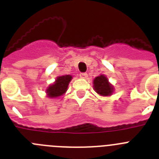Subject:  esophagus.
I'll return each mask as SVG.
<instances>
[{"label":"esophagus","instance_id":"1","mask_svg":"<svg viewBox=\"0 0 159 159\" xmlns=\"http://www.w3.org/2000/svg\"><path fill=\"white\" fill-rule=\"evenodd\" d=\"M80 76L83 79H87L88 78V74L86 72H82L80 74Z\"/></svg>","mask_w":159,"mask_h":159}]
</instances>
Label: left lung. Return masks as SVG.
Here are the masks:
<instances>
[{
	"mask_svg": "<svg viewBox=\"0 0 159 159\" xmlns=\"http://www.w3.org/2000/svg\"><path fill=\"white\" fill-rule=\"evenodd\" d=\"M94 89L98 94L103 96L111 95L113 92V87L109 84L107 79L103 75L97 76L94 80Z\"/></svg>",
	"mask_w": 159,
	"mask_h": 159,
	"instance_id": "left-lung-1",
	"label": "left lung"
}]
</instances>
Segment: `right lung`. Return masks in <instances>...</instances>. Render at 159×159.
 Here are the masks:
<instances>
[{"instance_id": "obj_1", "label": "right lung", "mask_w": 159, "mask_h": 159, "mask_svg": "<svg viewBox=\"0 0 159 159\" xmlns=\"http://www.w3.org/2000/svg\"><path fill=\"white\" fill-rule=\"evenodd\" d=\"M71 75H66L57 77V80L47 89V93L50 98H57L62 95L67 91V86L71 80Z\"/></svg>"}]
</instances>
